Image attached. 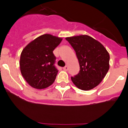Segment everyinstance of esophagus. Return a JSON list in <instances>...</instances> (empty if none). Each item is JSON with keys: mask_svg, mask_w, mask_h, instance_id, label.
Segmentation results:
<instances>
[{"mask_svg": "<svg viewBox=\"0 0 128 128\" xmlns=\"http://www.w3.org/2000/svg\"><path fill=\"white\" fill-rule=\"evenodd\" d=\"M68 67L67 66H66L64 67H63V70H65V71H67V70H68Z\"/></svg>", "mask_w": 128, "mask_h": 128, "instance_id": "esophagus-1", "label": "esophagus"}]
</instances>
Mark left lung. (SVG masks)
Listing matches in <instances>:
<instances>
[{"label": "left lung", "instance_id": "8db88e82", "mask_svg": "<svg viewBox=\"0 0 128 128\" xmlns=\"http://www.w3.org/2000/svg\"><path fill=\"white\" fill-rule=\"evenodd\" d=\"M74 49L80 71L71 77L73 83L82 90L94 88L102 82L110 68L109 53L92 36L80 35L66 38Z\"/></svg>", "mask_w": 128, "mask_h": 128}]
</instances>
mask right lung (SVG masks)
<instances>
[{
    "label": "right lung",
    "instance_id": "1",
    "mask_svg": "<svg viewBox=\"0 0 128 128\" xmlns=\"http://www.w3.org/2000/svg\"><path fill=\"white\" fill-rule=\"evenodd\" d=\"M62 38L44 34L30 42L20 55V72L28 84L36 89L48 87L55 81L58 70L54 66V50Z\"/></svg>",
    "mask_w": 128,
    "mask_h": 128
}]
</instances>
